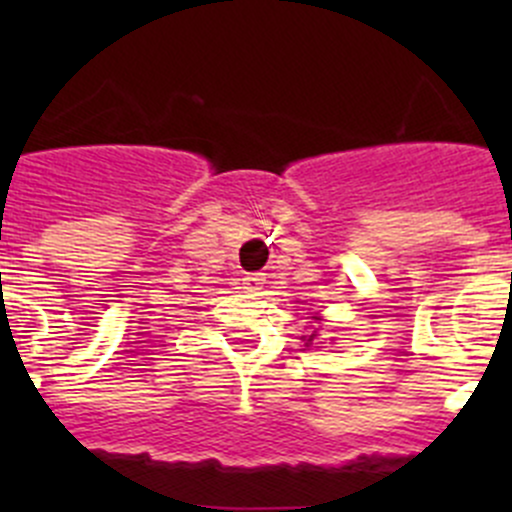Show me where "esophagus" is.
Listing matches in <instances>:
<instances>
[{
  "label": "esophagus",
  "instance_id": "obj_1",
  "mask_svg": "<svg viewBox=\"0 0 512 512\" xmlns=\"http://www.w3.org/2000/svg\"><path fill=\"white\" fill-rule=\"evenodd\" d=\"M262 287H265V275H247L245 280H242V289H245V292L257 294Z\"/></svg>",
  "mask_w": 512,
  "mask_h": 512
}]
</instances>
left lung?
Masks as SVG:
<instances>
[{
	"mask_svg": "<svg viewBox=\"0 0 512 512\" xmlns=\"http://www.w3.org/2000/svg\"><path fill=\"white\" fill-rule=\"evenodd\" d=\"M312 337H314V334H312ZM312 337H309V342H312Z\"/></svg>",
	"mask_w": 512,
	"mask_h": 512,
	"instance_id": "1",
	"label": "left lung"
}]
</instances>
